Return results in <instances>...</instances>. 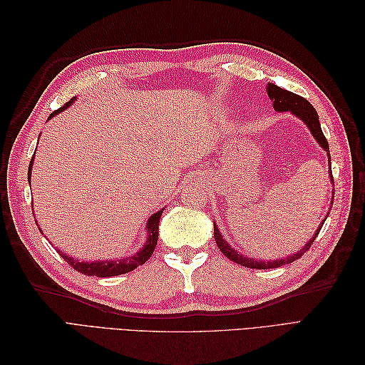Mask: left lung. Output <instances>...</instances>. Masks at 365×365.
I'll return each instance as SVG.
<instances>
[{"instance_id": "obj_1", "label": "left lung", "mask_w": 365, "mask_h": 365, "mask_svg": "<svg viewBox=\"0 0 365 365\" xmlns=\"http://www.w3.org/2000/svg\"><path fill=\"white\" fill-rule=\"evenodd\" d=\"M267 93L269 96V98L272 101V105H274V109L277 113H286V111H291L294 115H297L300 120L304 121V125L309 128V130H311V134L314 135V138L318 141V145L322 146L326 152H327V157H329V176H330V181H332L334 184V176H332V168H330V153H329V143L323 134L322 130V126H319V120H318V114L315 111V108L309 103L304 97L298 96V94H294L291 91H286L283 90V88L274 85V83H268L267 86ZM335 187L332 189V195H335ZM332 204H334V196H332ZM329 216V215H327ZM326 216V217H327ZM326 220V219H324ZM323 220V224H324ZM323 224L318 227L317 233L314 235V237H311V240L307 242V244L298 251L297 254H292V256L286 257V259H275L272 262H267V260H257V259H250L247 256H244V254L237 252L235 248H231V245L228 244V242L222 237V235L219 233L217 230V225L215 224V240L216 244L219 247V250L222 251V254H225V256L233 260L235 263L237 264H242V267H247V268H254V269H269V268H280L283 267V264H288V263H292L294 260L300 259L303 254L311 248V245L314 244V240L317 239L319 230H322Z\"/></svg>"}]
</instances>
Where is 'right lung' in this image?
Here are the masks:
<instances>
[{
	"instance_id": "1",
	"label": "right lung",
	"mask_w": 365,
	"mask_h": 365,
	"mask_svg": "<svg viewBox=\"0 0 365 365\" xmlns=\"http://www.w3.org/2000/svg\"><path fill=\"white\" fill-rule=\"evenodd\" d=\"M74 101H76V97L71 98L70 102L65 103L62 108H59L54 113H51L48 118L65 111V109H67ZM33 157H35V155H33ZM33 157H31V161L29 164V181H30L31 168H33ZM163 210L164 208H161L160 212H157L155 215H152L149 217L148 227H146L148 228L146 244L138 252L132 254L130 257L120 259V260H106V262H79V260H76V259L67 256V254H63L62 251H58V252L61 254L62 259L67 263H70L76 271H79L85 275H97V277H114V275H120V274H126L129 271H134L137 267H140V264L146 263L149 260V257L153 254V251H155L157 242H158V224H160V217L163 215Z\"/></svg>"
}]
</instances>
